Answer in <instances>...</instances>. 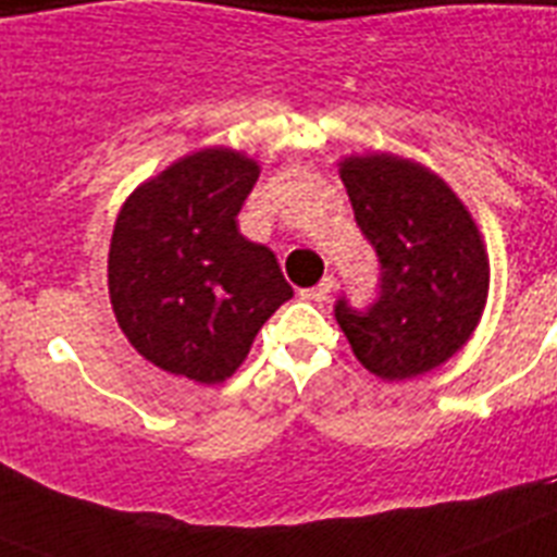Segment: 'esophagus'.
Here are the masks:
<instances>
[{
  "label": "esophagus",
  "mask_w": 557,
  "mask_h": 557,
  "mask_svg": "<svg viewBox=\"0 0 557 557\" xmlns=\"http://www.w3.org/2000/svg\"><path fill=\"white\" fill-rule=\"evenodd\" d=\"M332 292H334V277H323L314 288H306V292H302V297L311 302H325Z\"/></svg>",
  "instance_id": "esophagus-1"
}]
</instances>
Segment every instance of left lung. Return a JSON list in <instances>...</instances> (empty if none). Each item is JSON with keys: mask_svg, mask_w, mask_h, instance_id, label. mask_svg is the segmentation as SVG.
Segmentation results:
<instances>
[{"mask_svg": "<svg viewBox=\"0 0 557 557\" xmlns=\"http://www.w3.org/2000/svg\"><path fill=\"white\" fill-rule=\"evenodd\" d=\"M355 220L381 260L369 311L341 300L334 318L355 357L381 381L418 377L467 346L490 297L481 228L441 176L397 153L343 157Z\"/></svg>", "mask_w": 557, "mask_h": 557, "instance_id": "8db88e82", "label": "left lung"}]
</instances>
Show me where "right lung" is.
I'll return each instance as SVG.
<instances>
[{
  "label": "right lung",
  "instance_id": "1",
  "mask_svg": "<svg viewBox=\"0 0 557 557\" xmlns=\"http://www.w3.org/2000/svg\"><path fill=\"white\" fill-rule=\"evenodd\" d=\"M257 176L251 157L211 146L171 162L122 202L108 294L122 334L162 372L223 383L294 294L277 257L237 228Z\"/></svg>",
  "mask_w": 557,
  "mask_h": 557
}]
</instances>
